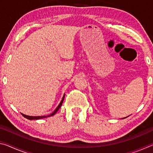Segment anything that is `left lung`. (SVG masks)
Wrapping results in <instances>:
<instances>
[{
  "label": "left lung",
  "mask_w": 153,
  "mask_h": 153,
  "mask_svg": "<svg viewBox=\"0 0 153 153\" xmlns=\"http://www.w3.org/2000/svg\"><path fill=\"white\" fill-rule=\"evenodd\" d=\"M126 117H124V118H123V119H125V118H126Z\"/></svg>",
  "instance_id": "obj_1"
}]
</instances>
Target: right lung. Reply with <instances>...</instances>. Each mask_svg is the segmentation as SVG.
Masks as SVG:
<instances>
[{"instance_id":"obj_1","label":"right lung","mask_w":153,"mask_h":153,"mask_svg":"<svg viewBox=\"0 0 153 153\" xmlns=\"http://www.w3.org/2000/svg\"><path fill=\"white\" fill-rule=\"evenodd\" d=\"M64 98H65V94L63 96V98H62L61 101V102L59 103V105H58V107L56 108V109L53 111V113H52L51 114H50V115H46V116H29V115H25V114H23L22 113V115L24 116V117H25L26 119H27V120H40V119H43V118H46V117H51V116H53L55 115V114L57 112L58 110L59 109V108H60L61 107L62 104H63V100H64Z\"/></svg>"}]
</instances>
